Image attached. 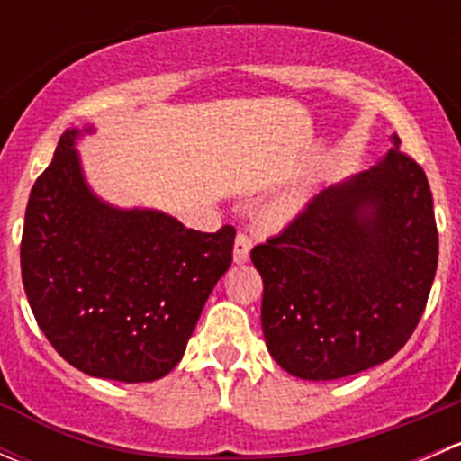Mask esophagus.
Here are the masks:
<instances>
[{
  "label": "esophagus",
  "instance_id": "1",
  "mask_svg": "<svg viewBox=\"0 0 461 461\" xmlns=\"http://www.w3.org/2000/svg\"><path fill=\"white\" fill-rule=\"evenodd\" d=\"M249 249H252V240L248 234H239L234 240V263L243 265L249 260Z\"/></svg>",
  "mask_w": 461,
  "mask_h": 461
}]
</instances>
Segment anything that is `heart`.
<instances>
[{"mask_svg":"<svg viewBox=\"0 0 461 461\" xmlns=\"http://www.w3.org/2000/svg\"><path fill=\"white\" fill-rule=\"evenodd\" d=\"M296 212V203H285L281 207V213H285V216H290V213Z\"/></svg>","mask_w":461,"mask_h":461,"instance_id":"heart-1","label":"heart"}]
</instances>
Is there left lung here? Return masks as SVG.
<instances>
[{
	"label": "left lung",
	"mask_w": 461,
	"mask_h": 461,
	"mask_svg": "<svg viewBox=\"0 0 461 461\" xmlns=\"http://www.w3.org/2000/svg\"><path fill=\"white\" fill-rule=\"evenodd\" d=\"M330 185L283 234L252 249L272 359L308 381L384 364L411 339L437 269L424 169L399 151Z\"/></svg>",
	"instance_id": "left-lung-1"
}]
</instances>
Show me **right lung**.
Wrapping results in <instances>:
<instances>
[{"label":"right lung","mask_w":461,"mask_h":461,"mask_svg":"<svg viewBox=\"0 0 461 461\" xmlns=\"http://www.w3.org/2000/svg\"><path fill=\"white\" fill-rule=\"evenodd\" d=\"M67 129L32 185L22 281L37 325L73 368L124 384L156 381L183 359L213 285L231 265L236 230H187L153 207H118L88 185Z\"/></svg>","instance_id":"obj_1"}]
</instances>
